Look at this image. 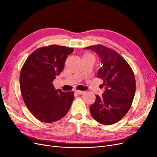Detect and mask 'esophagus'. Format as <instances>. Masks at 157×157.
<instances>
[{
  "instance_id": "34e87169",
  "label": "esophagus",
  "mask_w": 157,
  "mask_h": 157,
  "mask_svg": "<svg viewBox=\"0 0 157 157\" xmlns=\"http://www.w3.org/2000/svg\"><path fill=\"white\" fill-rule=\"evenodd\" d=\"M76 92H77V94H84V91H80V90H76Z\"/></svg>"
}]
</instances>
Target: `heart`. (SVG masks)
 <instances>
[{"instance_id":"b5f03b06","label":"heart","mask_w":157,"mask_h":157,"mask_svg":"<svg viewBox=\"0 0 157 157\" xmlns=\"http://www.w3.org/2000/svg\"><path fill=\"white\" fill-rule=\"evenodd\" d=\"M90 56L89 54H84V56L83 57H84V56Z\"/></svg>"}]
</instances>
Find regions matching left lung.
I'll use <instances>...</instances> for the list:
<instances>
[{
    "mask_svg": "<svg viewBox=\"0 0 157 157\" xmlns=\"http://www.w3.org/2000/svg\"><path fill=\"white\" fill-rule=\"evenodd\" d=\"M98 54L101 67L98 77L103 80L105 90L101 97L96 95L95 102L90 106L94 119L105 125L121 121L131 107L136 92L134 73L130 65L114 50L102 44L84 48Z\"/></svg>",
    "mask_w": 157,
    "mask_h": 157,
    "instance_id": "left-lung-1",
    "label": "left lung"
}]
</instances>
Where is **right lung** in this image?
I'll return each mask as SVG.
<instances>
[{"label": "right lung", "instance_id": "obj_1", "mask_svg": "<svg viewBox=\"0 0 157 157\" xmlns=\"http://www.w3.org/2000/svg\"><path fill=\"white\" fill-rule=\"evenodd\" d=\"M74 49L50 45L35 50L21 67L20 84L24 103L38 120L54 122L65 116L75 98L74 92L56 90L53 81Z\"/></svg>", "mask_w": 157, "mask_h": 157}]
</instances>
